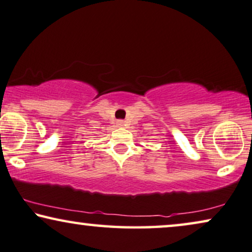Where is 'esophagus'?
Here are the masks:
<instances>
[{"instance_id": "1", "label": "esophagus", "mask_w": 252, "mask_h": 252, "mask_svg": "<svg viewBox=\"0 0 252 252\" xmlns=\"http://www.w3.org/2000/svg\"><path fill=\"white\" fill-rule=\"evenodd\" d=\"M116 125H118V126H120V127H123L126 126V123H125V121H122V120H120V121H118Z\"/></svg>"}]
</instances>
